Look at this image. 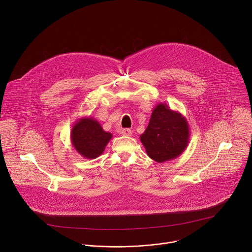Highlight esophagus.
I'll return each instance as SVG.
<instances>
[{
	"mask_svg": "<svg viewBox=\"0 0 252 252\" xmlns=\"http://www.w3.org/2000/svg\"><path fill=\"white\" fill-rule=\"evenodd\" d=\"M121 135H123V136H125V137H130V136L132 135V131H131L130 129H128V128L122 129V130H121Z\"/></svg>",
	"mask_w": 252,
	"mask_h": 252,
	"instance_id": "34e87169",
	"label": "esophagus"
}]
</instances>
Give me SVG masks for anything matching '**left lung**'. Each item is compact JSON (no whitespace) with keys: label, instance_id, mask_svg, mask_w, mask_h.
Wrapping results in <instances>:
<instances>
[{"label":"left lung","instance_id":"obj_1","mask_svg":"<svg viewBox=\"0 0 252 252\" xmlns=\"http://www.w3.org/2000/svg\"><path fill=\"white\" fill-rule=\"evenodd\" d=\"M189 138L186 118L162 103L152 110L149 124L140 137L147 155L158 163L178 158L187 147Z\"/></svg>","mask_w":252,"mask_h":252}]
</instances>
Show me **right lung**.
<instances>
[{
    "label": "right lung",
    "instance_id": "obj_1",
    "mask_svg": "<svg viewBox=\"0 0 252 252\" xmlns=\"http://www.w3.org/2000/svg\"><path fill=\"white\" fill-rule=\"evenodd\" d=\"M112 138L104 131L101 124L92 117L79 118L71 131V142L74 149L86 159L99 157Z\"/></svg>",
    "mask_w": 252,
    "mask_h": 252
}]
</instances>
